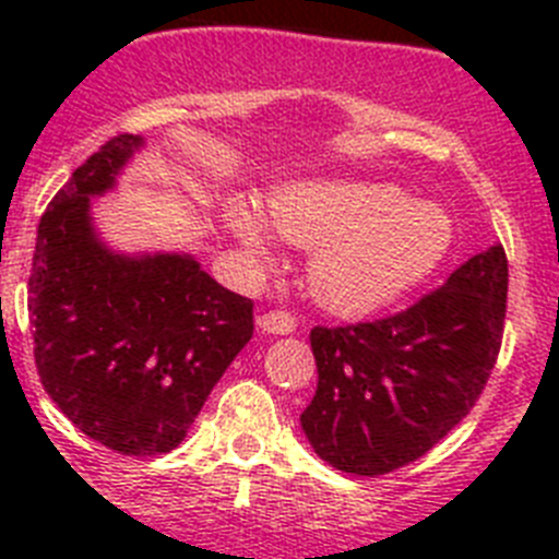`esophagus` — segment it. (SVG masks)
Returning a JSON list of instances; mask_svg holds the SVG:
<instances>
[{
  "label": "esophagus",
  "mask_w": 559,
  "mask_h": 559,
  "mask_svg": "<svg viewBox=\"0 0 559 559\" xmlns=\"http://www.w3.org/2000/svg\"><path fill=\"white\" fill-rule=\"evenodd\" d=\"M257 328L269 335H288L296 330V319L285 310H271V313H263L257 319Z\"/></svg>",
  "instance_id": "1"
}]
</instances>
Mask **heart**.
<instances>
[{
    "mask_svg": "<svg viewBox=\"0 0 559 559\" xmlns=\"http://www.w3.org/2000/svg\"><path fill=\"white\" fill-rule=\"evenodd\" d=\"M224 218L254 257L274 254V230L296 249H310V294L347 316L374 313L412 294L453 246V221L442 206L378 181L283 187L271 192L269 218L235 195L226 201Z\"/></svg>",
    "mask_w": 559,
    "mask_h": 559,
    "instance_id": "1",
    "label": "heart"
}]
</instances>
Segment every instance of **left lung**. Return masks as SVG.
Returning <instances> with one entry per match:
<instances>
[{"label": "left lung", "mask_w": 559, "mask_h": 559, "mask_svg": "<svg viewBox=\"0 0 559 559\" xmlns=\"http://www.w3.org/2000/svg\"><path fill=\"white\" fill-rule=\"evenodd\" d=\"M507 276V254L496 243L403 313L316 328L319 386L302 412L316 456L341 473L380 476L448 437L496 367Z\"/></svg>", "instance_id": "left-lung-1"}]
</instances>
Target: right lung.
Returning a JSON list of instances; mask_svg holds the SVG:
<instances>
[{
	"instance_id": "obj_1",
	"label": "right lung",
	"mask_w": 559,
	"mask_h": 559,
	"mask_svg": "<svg viewBox=\"0 0 559 559\" xmlns=\"http://www.w3.org/2000/svg\"><path fill=\"white\" fill-rule=\"evenodd\" d=\"M145 147L120 133L88 156L41 215L29 322L47 394L88 439L126 456L185 442L212 386L249 344L251 299L187 251H117L92 199Z\"/></svg>"
}]
</instances>
